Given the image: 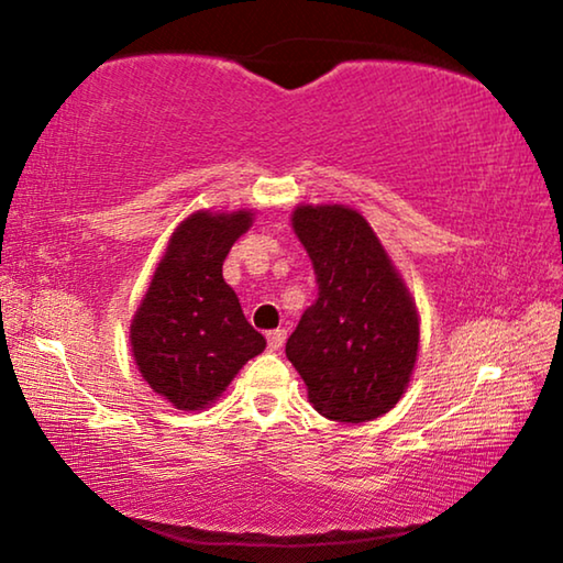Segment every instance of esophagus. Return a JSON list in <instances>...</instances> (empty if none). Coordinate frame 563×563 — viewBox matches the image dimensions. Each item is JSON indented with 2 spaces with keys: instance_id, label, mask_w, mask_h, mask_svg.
Segmentation results:
<instances>
[{
  "instance_id": "1",
  "label": "esophagus",
  "mask_w": 563,
  "mask_h": 563,
  "mask_svg": "<svg viewBox=\"0 0 563 563\" xmlns=\"http://www.w3.org/2000/svg\"><path fill=\"white\" fill-rule=\"evenodd\" d=\"M285 338H288V332H285V330H271L268 332V350L280 352L283 345H285Z\"/></svg>"
}]
</instances>
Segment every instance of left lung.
Masks as SVG:
<instances>
[{
    "mask_svg": "<svg viewBox=\"0 0 563 563\" xmlns=\"http://www.w3.org/2000/svg\"><path fill=\"white\" fill-rule=\"evenodd\" d=\"M292 231L318 275V300L285 342L308 399L335 422H369L405 395L419 312L373 225L342 203H300Z\"/></svg>",
    "mask_w": 563,
    "mask_h": 563,
    "instance_id": "8db88e82",
    "label": "left lung"
}]
</instances>
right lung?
<instances>
[{
    "mask_svg": "<svg viewBox=\"0 0 563 563\" xmlns=\"http://www.w3.org/2000/svg\"><path fill=\"white\" fill-rule=\"evenodd\" d=\"M251 225L253 211L245 208L190 213L133 312L129 340L139 373L176 409H206L265 350V338L223 280L225 255Z\"/></svg>",
    "mask_w": 563,
    "mask_h": 563,
    "instance_id": "add662e5",
    "label": "right lung"
}]
</instances>
